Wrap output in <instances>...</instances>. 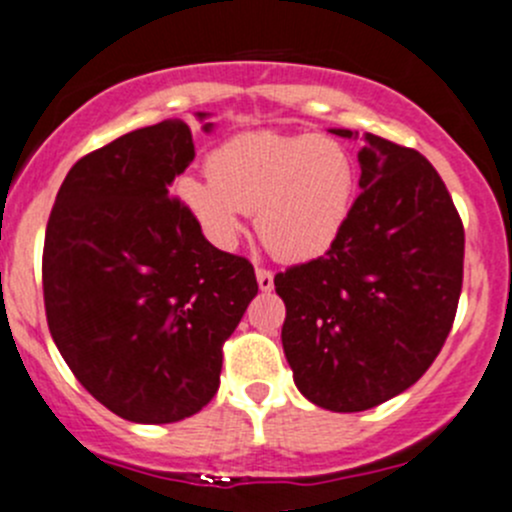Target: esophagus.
<instances>
[{
	"label": "esophagus",
	"instance_id": "34e87169",
	"mask_svg": "<svg viewBox=\"0 0 512 512\" xmlns=\"http://www.w3.org/2000/svg\"><path fill=\"white\" fill-rule=\"evenodd\" d=\"M255 275H257V285H260V290L270 292L272 287H275V275H272V270H267V267H257Z\"/></svg>",
	"mask_w": 512,
	"mask_h": 512
}]
</instances>
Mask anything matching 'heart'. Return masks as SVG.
Masks as SVG:
<instances>
[{
  "label": "heart",
  "instance_id": "1",
  "mask_svg": "<svg viewBox=\"0 0 512 512\" xmlns=\"http://www.w3.org/2000/svg\"><path fill=\"white\" fill-rule=\"evenodd\" d=\"M207 177L185 175L175 195L207 240L232 247L255 212L262 245L285 262L320 257L337 242L357 197V160L330 135L247 132L207 157Z\"/></svg>",
  "mask_w": 512,
  "mask_h": 512
}]
</instances>
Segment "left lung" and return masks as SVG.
I'll list each match as a JSON object with an SVG mask.
<instances>
[{
    "instance_id": "8db88e82",
    "label": "left lung",
    "mask_w": 512,
    "mask_h": 512,
    "mask_svg": "<svg viewBox=\"0 0 512 512\" xmlns=\"http://www.w3.org/2000/svg\"><path fill=\"white\" fill-rule=\"evenodd\" d=\"M357 162L362 192L335 245L275 275L295 385L335 413L370 410L418 382L463 290V220L438 170L377 135H365Z\"/></svg>"
}]
</instances>
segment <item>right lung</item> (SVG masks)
<instances>
[{"label": "right lung", "mask_w": 512, "mask_h": 512, "mask_svg": "<svg viewBox=\"0 0 512 512\" xmlns=\"http://www.w3.org/2000/svg\"><path fill=\"white\" fill-rule=\"evenodd\" d=\"M192 160L185 122L142 127L77 160L49 212L52 340L84 390L132 423H177L215 398L222 345L257 295L250 260L210 245L170 195Z\"/></svg>", "instance_id": "obj_1"}]
</instances>
